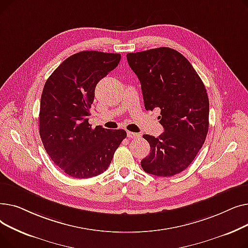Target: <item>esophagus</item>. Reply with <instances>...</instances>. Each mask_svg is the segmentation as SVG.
<instances>
[{"label": "esophagus", "instance_id": "34e87169", "mask_svg": "<svg viewBox=\"0 0 248 248\" xmlns=\"http://www.w3.org/2000/svg\"><path fill=\"white\" fill-rule=\"evenodd\" d=\"M126 136H127V138H129V139H138V138L140 137V134L133 133V132H127V133H126Z\"/></svg>", "mask_w": 248, "mask_h": 248}]
</instances>
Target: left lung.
Masks as SVG:
<instances>
[{
    "label": "left lung",
    "mask_w": 248,
    "mask_h": 248,
    "mask_svg": "<svg viewBox=\"0 0 248 248\" xmlns=\"http://www.w3.org/2000/svg\"><path fill=\"white\" fill-rule=\"evenodd\" d=\"M141 85L145 108H158L164 133L144 135L151 152L140 166L146 173L171 177L183 172L202 148L209 128V99L191 63L169 47L127 53Z\"/></svg>",
    "instance_id": "obj_1"
}]
</instances>
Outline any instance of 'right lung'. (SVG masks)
Here are the masks:
<instances>
[{"label": "right lung", "instance_id": "obj_1", "mask_svg": "<svg viewBox=\"0 0 248 248\" xmlns=\"http://www.w3.org/2000/svg\"><path fill=\"white\" fill-rule=\"evenodd\" d=\"M121 54L81 51L65 59L47 79L41 95L39 134L51 160L68 176L87 179L107 171L126 137L124 129L88 123L98 81Z\"/></svg>", "mask_w": 248, "mask_h": 248}]
</instances>
